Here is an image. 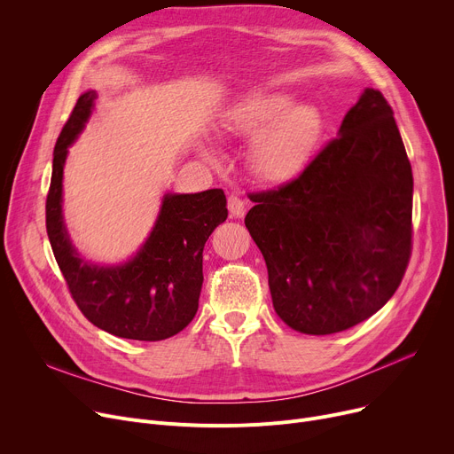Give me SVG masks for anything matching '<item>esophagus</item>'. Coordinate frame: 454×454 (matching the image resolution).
Returning <instances> with one entry per match:
<instances>
[{
    "label": "esophagus",
    "instance_id": "34e87169",
    "mask_svg": "<svg viewBox=\"0 0 454 454\" xmlns=\"http://www.w3.org/2000/svg\"><path fill=\"white\" fill-rule=\"evenodd\" d=\"M228 209L233 217H243L247 214V202L240 199L239 195H230L228 197Z\"/></svg>",
    "mask_w": 454,
    "mask_h": 454
}]
</instances>
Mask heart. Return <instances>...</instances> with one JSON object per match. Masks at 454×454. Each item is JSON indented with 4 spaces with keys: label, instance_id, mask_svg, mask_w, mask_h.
Wrapping results in <instances>:
<instances>
[{
    "label": "heart",
    "instance_id": "1",
    "mask_svg": "<svg viewBox=\"0 0 454 454\" xmlns=\"http://www.w3.org/2000/svg\"><path fill=\"white\" fill-rule=\"evenodd\" d=\"M221 129L254 137L248 151L252 171L264 183L283 184L309 164L323 131V114L314 106H294L286 93H254L230 107Z\"/></svg>",
    "mask_w": 454,
    "mask_h": 454
}]
</instances>
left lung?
Here are the masks:
<instances>
[{
  "label": "left lung",
  "instance_id": "left-lung-1",
  "mask_svg": "<svg viewBox=\"0 0 454 454\" xmlns=\"http://www.w3.org/2000/svg\"><path fill=\"white\" fill-rule=\"evenodd\" d=\"M250 200L245 224L290 328L334 334L398 290L412 252V169L380 90L365 89L299 176Z\"/></svg>",
  "mask_w": 454,
  "mask_h": 454
}]
</instances>
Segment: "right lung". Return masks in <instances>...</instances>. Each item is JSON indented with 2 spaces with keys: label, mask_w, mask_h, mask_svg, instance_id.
I'll return each instance as SVG.
<instances>
[{
  "label": "right lung",
  "mask_w": 454,
  "mask_h": 454,
  "mask_svg": "<svg viewBox=\"0 0 454 454\" xmlns=\"http://www.w3.org/2000/svg\"><path fill=\"white\" fill-rule=\"evenodd\" d=\"M95 98V90L78 98L54 145L45 202L51 248L76 307L95 326L126 340H168L197 314L202 250L228 217L226 195L223 190L164 195L155 228L133 259L120 266L89 264L74 250L64 224L62 178L67 147L82 133Z\"/></svg>",
  "instance_id": "add662e5"
}]
</instances>
